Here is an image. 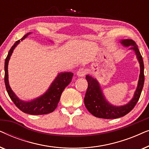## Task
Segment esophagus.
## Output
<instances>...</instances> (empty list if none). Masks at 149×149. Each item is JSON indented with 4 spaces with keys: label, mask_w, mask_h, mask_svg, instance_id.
Returning <instances> with one entry per match:
<instances>
[{
    "label": "esophagus",
    "mask_w": 149,
    "mask_h": 149,
    "mask_svg": "<svg viewBox=\"0 0 149 149\" xmlns=\"http://www.w3.org/2000/svg\"><path fill=\"white\" fill-rule=\"evenodd\" d=\"M77 76L79 77H83L86 74V72H85V70L83 68H80L77 72Z\"/></svg>",
    "instance_id": "obj_1"
}]
</instances>
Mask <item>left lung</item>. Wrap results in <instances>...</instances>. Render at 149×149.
Here are the masks:
<instances>
[{
    "mask_svg": "<svg viewBox=\"0 0 149 149\" xmlns=\"http://www.w3.org/2000/svg\"><path fill=\"white\" fill-rule=\"evenodd\" d=\"M120 42L123 46L125 47H130L129 49L134 51L139 62L140 72L138 85L133 97L129 102L124 105L115 106L110 103L106 98L96 79L89 74L86 75L85 79L88 83V87L84 97L85 107L93 116L102 119H117L129 113L138 102L143 88L144 83V63L138 45L132 39H122L120 40Z\"/></svg>",
    "mask_w": 149,
    "mask_h": 149,
    "instance_id": "obj_1",
    "label": "left lung"
}]
</instances>
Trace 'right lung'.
Returning a JSON list of instances; mask_svg holds the SVG:
<instances>
[{"label": "right lung", "mask_w": 149, "mask_h": 149, "mask_svg": "<svg viewBox=\"0 0 149 149\" xmlns=\"http://www.w3.org/2000/svg\"><path fill=\"white\" fill-rule=\"evenodd\" d=\"M31 32H28L24 35L21 39L16 41L12 47L10 49L5 62V83L7 91L10 98L13 102L16 107L22 112L32 115H45L52 113L60 101L61 95L72 81L73 73L70 72H64L58 73L56 79L50 85L49 89L40 96L36 97L32 100L25 101L19 99L12 90L9 83V75H8V64L13 50L20 42L27 37Z\"/></svg>", "instance_id": "right-lung-1"}]
</instances>
